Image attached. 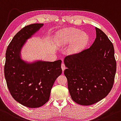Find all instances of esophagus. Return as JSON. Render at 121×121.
Returning a JSON list of instances; mask_svg holds the SVG:
<instances>
[{"instance_id": "34e87169", "label": "esophagus", "mask_w": 121, "mask_h": 121, "mask_svg": "<svg viewBox=\"0 0 121 121\" xmlns=\"http://www.w3.org/2000/svg\"><path fill=\"white\" fill-rule=\"evenodd\" d=\"M61 68H62V70L63 71L65 70V69H66V66H65L64 63H62V65H61Z\"/></svg>"}]
</instances>
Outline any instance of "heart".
Wrapping results in <instances>:
<instances>
[{"label":"heart","mask_w":121,"mask_h":121,"mask_svg":"<svg viewBox=\"0 0 121 121\" xmlns=\"http://www.w3.org/2000/svg\"><path fill=\"white\" fill-rule=\"evenodd\" d=\"M89 36L78 29L69 28L60 31L57 35L56 41L60 45L71 43L69 48L70 54H75L81 52L85 48L89 42Z\"/></svg>","instance_id":"obj_1"}]
</instances>
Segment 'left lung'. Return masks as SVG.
<instances>
[{"instance_id": "left-lung-1", "label": "left lung", "mask_w": 121, "mask_h": 121, "mask_svg": "<svg viewBox=\"0 0 121 121\" xmlns=\"http://www.w3.org/2000/svg\"><path fill=\"white\" fill-rule=\"evenodd\" d=\"M96 38L90 48L65 57L64 71L72 99L91 105L105 98L114 82L117 64L112 42L95 27Z\"/></svg>"}]
</instances>
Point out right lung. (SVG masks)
Listing matches in <instances>:
<instances>
[{
  "label": "right lung",
  "mask_w": 121,
  "mask_h": 121,
  "mask_svg": "<svg viewBox=\"0 0 121 121\" xmlns=\"http://www.w3.org/2000/svg\"><path fill=\"white\" fill-rule=\"evenodd\" d=\"M42 23L30 24L13 36L7 47L4 76L12 97L30 108H39L49 100L54 83L62 74V60H37L28 63L21 58V49Z\"/></svg>",
  "instance_id": "1"
}]
</instances>
